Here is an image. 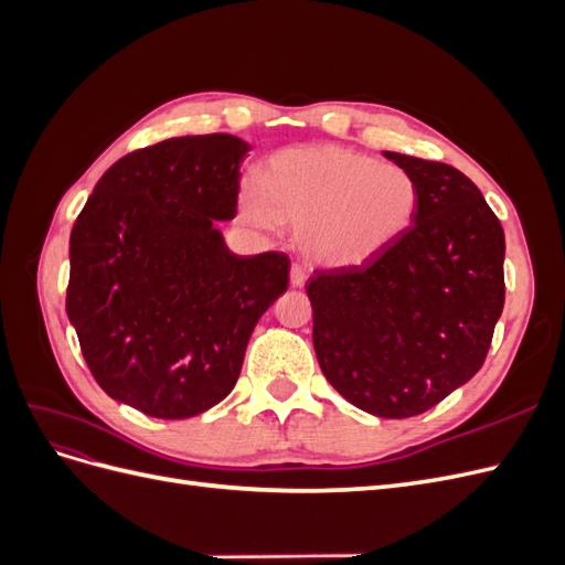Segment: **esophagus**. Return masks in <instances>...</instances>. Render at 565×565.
<instances>
[{
    "label": "esophagus",
    "mask_w": 565,
    "mask_h": 565,
    "mask_svg": "<svg viewBox=\"0 0 565 565\" xmlns=\"http://www.w3.org/2000/svg\"><path fill=\"white\" fill-rule=\"evenodd\" d=\"M306 280H309V270H306L303 266L295 264L292 268H289V282H292L295 287H301Z\"/></svg>",
    "instance_id": "obj_1"
}]
</instances>
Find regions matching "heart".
I'll use <instances>...</instances> for the list:
<instances>
[{"label": "heart", "instance_id": "1", "mask_svg": "<svg viewBox=\"0 0 565 565\" xmlns=\"http://www.w3.org/2000/svg\"><path fill=\"white\" fill-rule=\"evenodd\" d=\"M241 207L262 228H297V245L322 266H358L391 247L415 221L419 188L407 169L341 146L282 150Z\"/></svg>", "mask_w": 565, "mask_h": 565}]
</instances>
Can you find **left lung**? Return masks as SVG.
<instances>
[{
    "label": "left lung",
    "mask_w": 565,
    "mask_h": 565,
    "mask_svg": "<svg viewBox=\"0 0 565 565\" xmlns=\"http://www.w3.org/2000/svg\"><path fill=\"white\" fill-rule=\"evenodd\" d=\"M419 188L413 226L361 266L306 285L328 382L384 419L415 417L481 370L504 309V231L459 169L384 152Z\"/></svg>",
    "instance_id": "obj_1"
}]
</instances>
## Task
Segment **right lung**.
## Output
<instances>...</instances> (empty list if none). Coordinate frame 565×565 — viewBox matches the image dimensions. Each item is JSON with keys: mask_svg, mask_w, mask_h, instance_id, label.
Listing matches in <instances>:
<instances>
[{"mask_svg": "<svg viewBox=\"0 0 565 565\" xmlns=\"http://www.w3.org/2000/svg\"><path fill=\"white\" fill-rule=\"evenodd\" d=\"M247 150L231 134L134 150L73 226L65 311L82 355L110 398L148 417L224 401L254 324L287 289V254L235 256L216 228L237 212Z\"/></svg>", "mask_w": 565, "mask_h": 565, "instance_id": "right-lung-1", "label": "right lung"}]
</instances>
